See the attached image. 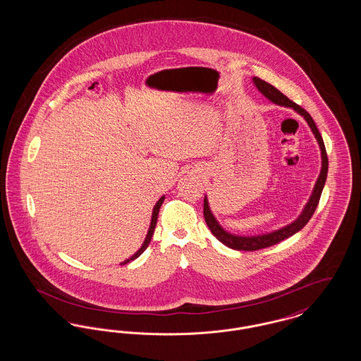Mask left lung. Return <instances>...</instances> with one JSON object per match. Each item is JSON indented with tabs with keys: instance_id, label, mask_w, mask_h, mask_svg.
Segmentation results:
<instances>
[{
	"instance_id": "8db88e82",
	"label": "left lung",
	"mask_w": 361,
	"mask_h": 361,
	"mask_svg": "<svg viewBox=\"0 0 361 361\" xmlns=\"http://www.w3.org/2000/svg\"><path fill=\"white\" fill-rule=\"evenodd\" d=\"M253 81H255V84L257 86L258 90L265 97H268L271 102H274L277 105H284V106H288V108L295 109L296 112H299L307 121L310 128H311V131L314 133V135L317 137V140L319 143V147H321V152H322V171H321V174L318 177V181H317L315 187H314V192H312V195L310 197L309 203L305 207L302 215L293 224H288V226H286V227H283V228H280L277 231H274L271 234H265V235L237 237V235L226 233L224 228L219 226V224L215 221L214 215L209 211L207 199H204L203 214H204V219H206L207 226L211 230V233L216 237V240H221L227 247L234 249V250H243V252H255V250H259V249H265V247L274 246L276 243H279V242L291 237L295 233H298L299 230H302L307 224L310 219H311V216L314 215V212H315V209L318 207L321 195H322V189H324L325 181H326L327 168H329V161H327L326 149H325L324 139L321 137V134H319L315 123L312 121V118L310 116L309 112L305 108H302L300 105L293 103L286 94H283L279 89H276L275 86L268 84L267 81L257 78V77H255Z\"/></svg>"
}]
</instances>
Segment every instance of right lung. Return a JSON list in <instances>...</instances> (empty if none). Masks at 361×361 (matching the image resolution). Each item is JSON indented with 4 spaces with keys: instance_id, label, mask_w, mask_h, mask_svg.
Wrapping results in <instances>:
<instances>
[{
    "instance_id": "right-lung-1",
    "label": "right lung",
    "mask_w": 361,
    "mask_h": 361,
    "mask_svg": "<svg viewBox=\"0 0 361 361\" xmlns=\"http://www.w3.org/2000/svg\"><path fill=\"white\" fill-rule=\"evenodd\" d=\"M164 199L165 197H161L158 202H157V204H155L154 209H153V216H152V224H150V228H149V233H147V235H146V240L143 242V245H142V247L137 250V253L133 256L131 258H128V259H126L123 264H127V262H130V261H133V259H135V258L139 257L146 249H147V246H149V243H150V240L153 238V234H154V228L155 224H157V219H158V212H159V208L162 206V203H164Z\"/></svg>"
}]
</instances>
